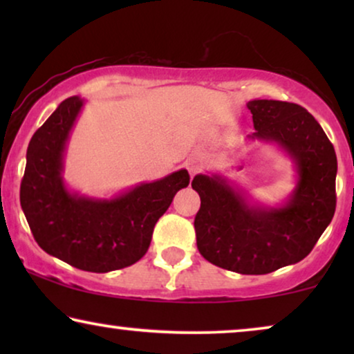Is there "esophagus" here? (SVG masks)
Returning <instances> with one entry per match:
<instances>
[{
    "label": "esophagus",
    "instance_id": "obj_1",
    "mask_svg": "<svg viewBox=\"0 0 354 354\" xmlns=\"http://www.w3.org/2000/svg\"><path fill=\"white\" fill-rule=\"evenodd\" d=\"M187 167H188V172H190L192 177L195 176V174H196L198 171H200V166H198L196 161H188V162H187Z\"/></svg>",
    "mask_w": 354,
    "mask_h": 354
}]
</instances>
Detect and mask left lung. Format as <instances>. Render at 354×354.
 <instances>
[{
    "instance_id": "8db88e82",
    "label": "left lung",
    "mask_w": 354,
    "mask_h": 354,
    "mask_svg": "<svg viewBox=\"0 0 354 354\" xmlns=\"http://www.w3.org/2000/svg\"><path fill=\"white\" fill-rule=\"evenodd\" d=\"M251 140L275 143L292 159L297 185L283 205L251 200L225 177L198 174L195 217L201 256L232 272L261 275L299 263L311 253L335 212L337 156L326 132L299 104L253 100Z\"/></svg>"
}]
</instances>
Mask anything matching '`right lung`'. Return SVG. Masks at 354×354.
Masks as SVG:
<instances>
[{
    "label": "right lung",
    "mask_w": 354,
    "mask_h": 354,
    "mask_svg": "<svg viewBox=\"0 0 354 354\" xmlns=\"http://www.w3.org/2000/svg\"><path fill=\"white\" fill-rule=\"evenodd\" d=\"M85 101L71 96L33 133L21 183V206L33 239L48 254L88 272H111L140 261L153 229L180 188L185 169L159 180L91 198L71 192L62 178L71 130Z\"/></svg>",
    "instance_id": "right-lung-1"
}]
</instances>
